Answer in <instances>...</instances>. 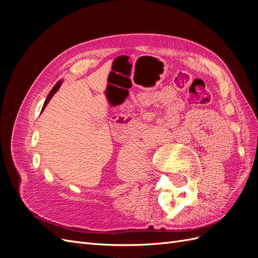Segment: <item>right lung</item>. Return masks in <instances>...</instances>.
I'll return each instance as SVG.
<instances>
[{"label": "right lung", "mask_w": 258, "mask_h": 258, "mask_svg": "<svg viewBox=\"0 0 258 258\" xmlns=\"http://www.w3.org/2000/svg\"><path fill=\"white\" fill-rule=\"evenodd\" d=\"M61 84H62V82H61V81H58V82H57V83L55 84V86H54V87H53V89H52V91L50 92V94H48V95H47V97H46V100H45V102H44V105H43V108H42V111H44V108H45V106L47 105V103H48V102H50V100H51V98L53 97V95H54V94H55V93L57 92V90L59 89V86H61Z\"/></svg>", "instance_id": "obj_1"}]
</instances>
